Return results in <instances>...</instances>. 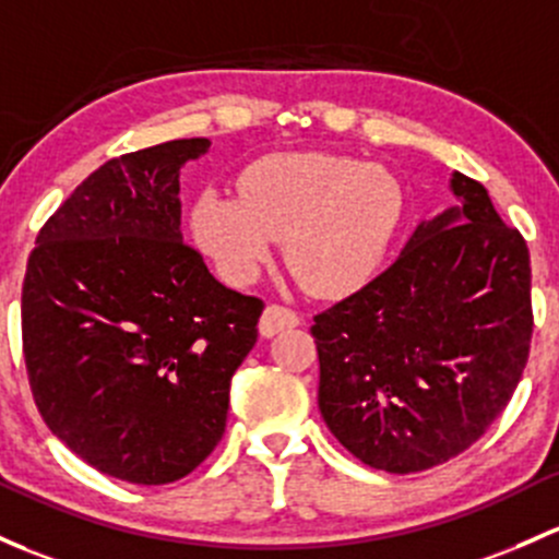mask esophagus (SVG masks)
Here are the masks:
<instances>
[{"label": "esophagus", "mask_w": 559, "mask_h": 559, "mask_svg": "<svg viewBox=\"0 0 559 559\" xmlns=\"http://www.w3.org/2000/svg\"><path fill=\"white\" fill-rule=\"evenodd\" d=\"M299 324V316L292 308H284V305H267L260 319V334L262 337H273L281 329H292Z\"/></svg>", "instance_id": "esophagus-1"}]
</instances>
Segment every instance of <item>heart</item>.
Wrapping results in <instances>:
<instances>
[{
	"instance_id": "b5f03b06",
	"label": "heart",
	"mask_w": 559,
	"mask_h": 559,
	"mask_svg": "<svg viewBox=\"0 0 559 559\" xmlns=\"http://www.w3.org/2000/svg\"><path fill=\"white\" fill-rule=\"evenodd\" d=\"M402 187L374 163L326 152H278L251 163L238 198L203 192L192 235L233 284H249L284 240V257L316 297L361 289L383 262L399 219Z\"/></svg>"
}]
</instances>
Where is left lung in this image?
<instances>
[{
  "instance_id": "1",
  "label": "left lung",
  "mask_w": 559,
  "mask_h": 559,
  "mask_svg": "<svg viewBox=\"0 0 559 559\" xmlns=\"http://www.w3.org/2000/svg\"><path fill=\"white\" fill-rule=\"evenodd\" d=\"M420 222L399 260L313 316L319 409L361 463L415 474L461 455L512 399L531 354V254L479 181Z\"/></svg>"
}]
</instances>
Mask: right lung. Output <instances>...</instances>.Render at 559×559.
<instances>
[{
	"mask_svg": "<svg viewBox=\"0 0 559 559\" xmlns=\"http://www.w3.org/2000/svg\"><path fill=\"white\" fill-rule=\"evenodd\" d=\"M209 139L104 163L45 222L21 295L39 415L87 466L131 485L198 468L227 426L262 299L222 286L181 240L179 171Z\"/></svg>",
	"mask_w": 559,
	"mask_h": 559,
	"instance_id": "right-lung-1",
	"label": "right lung"
}]
</instances>
